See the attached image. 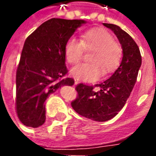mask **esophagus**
I'll return each mask as SVG.
<instances>
[{"label": "esophagus", "instance_id": "34e87169", "mask_svg": "<svg viewBox=\"0 0 156 156\" xmlns=\"http://www.w3.org/2000/svg\"><path fill=\"white\" fill-rule=\"evenodd\" d=\"M74 83H75V84H78V79H76V78H74Z\"/></svg>", "mask_w": 156, "mask_h": 156}]
</instances>
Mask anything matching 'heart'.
<instances>
[{
    "label": "heart",
    "instance_id": "1",
    "mask_svg": "<svg viewBox=\"0 0 156 156\" xmlns=\"http://www.w3.org/2000/svg\"><path fill=\"white\" fill-rule=\"evenodd\" d=\"M84 51H93L88 63H81L72 69V74L79 80L94 82L104 74L115 71L120 63L122 48L115 41L108 30L101 27L83 32L80 41L75 37L68 40L65 45V58L70 64H76L83 58Z\"/></svg>",
    "mask_w": 156,
    "mask_h": 156
}]
</instances>
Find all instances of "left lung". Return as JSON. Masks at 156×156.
I'll return each mask as SVG.
<instances>
[{
	"instance_id": "obj_1",
	"label": "left lung",
	"mask_w": 156,
	"mask_h": 156,
	"mask_svg": "<svg viewBox=\"0 0 156 156\" xmlns=\"http://www.w3.org/2000/svg\"><path fill=\"white\" fill-rule=\"evenodd\" d=\"M103 25L112 30L120 42L123 49L120 65L110 78L95 85L99 91L95 92L93 86L77 85L78 97L71 103L78 115L99 122L111 119L123 108L136 83L142 62L140 48L127 32L117 25Z\"/></svg>"
}]
</instances>
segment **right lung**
I'll return each instance as SVG.
<instances>
[{
    "label": "right lung",
    "mask_w": 156,
    "mask_h": 156,
    "mask_svg": "<svg viewBox=\"0 0 156 156\" xmlns=\"http://www.w3.org/2000/svg\"><path fill=\"white\" fill-rule=\"evenodd\" d=\"M85 23L83 20L51 18L26 39L16 76V114L26 126L37 128L44 124L48 96L74 83L72 78H64L68 73L65 45Z\"/></svg>",
    "instance_id": "obj_1"
}]
</instances>
